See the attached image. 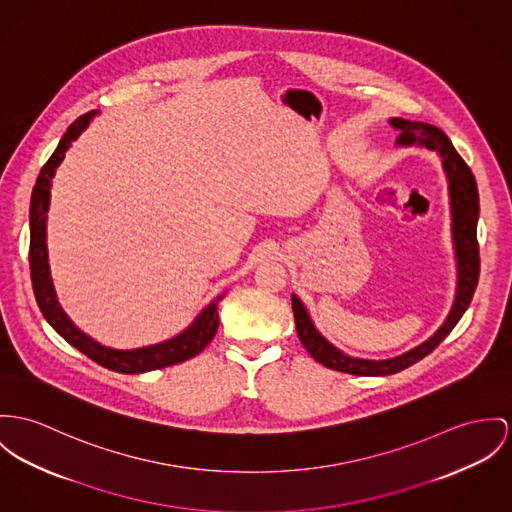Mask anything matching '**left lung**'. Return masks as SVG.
<instances>
[{
	"instance_id": "1",
	"label": "left lung",
	"mask_w": 512,
	"mask_h": 512,
	"mask_svg": "<svg viewBox=\"0 0 512 512\" xmlns=\"http://www.w3.org/2000/svg\"><path fill=\"white\" fill-rule=\"evenodd\" d=\"M390 124L399 130L397 146H425L436 152L442 159V167L448 179L450 191V208H452V241L456 253V269H458V286L452 310L446 321L436 329L433 337H429L419 347L399 354L386 360H370V358H356L339 351L331 345L317 329L314 321L304 308L302 300L292 294V310L296 319V331L306 347V351L314 356L315 360L331 370L347 372L354 376H388L401 372L403 368L419 362L427 354L444 341V337L454 329L460 317L468 310L472 302L473 292L479 280V245H477V218H479V195L473 177L472 169L468 163L460 158L454 150L448 136L427 122H415L405 118H390Z\"/></svg>"
}]
</instances>
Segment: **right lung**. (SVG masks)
<instances>
[{
  "mask_svg": "<svg viewBox=\"0 0 512 512\" xmlns=\"http://www.w3.org/2000/svg\"><path fill=\"white\" fill-rule=\"evenodd\" d=\"M99 111H89L85 115L72 122L66 134L62 136L58 148L54 154L44 163L40 169L37 185L33 189L31 197V247H29V263H31V280H33V292L37 298L40 312L44 319L56 329L60 337H64L72 347L95 360L97 364L115 370L120 374H142L150 370H158L165 366H173L179 362H185L193 356H197L216 335L220 317H218V302L224 298L218 296L212 300L200 314L197 319L177 337L167 339L158 345L142 347V349H132V351H118L105 347L79 331L78 327L72 323V319L64 314L62 306L56 300V292L52 286L50 278V267H48V251H46V212L50 204V187H52V177L70 150L72 142L78 138L79 134L89 126V122L97 115Z\"/></svg>",
  "mask_w": 512,
  "mask_h": 512,
  "instance_id": "1",
  "label": "right lung"
}]
</instances>
